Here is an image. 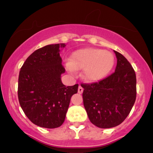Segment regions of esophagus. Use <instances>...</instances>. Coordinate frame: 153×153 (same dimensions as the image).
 <instances>
[{"label":"esophagus","mask_w":153,"mask_h":153,"mask_svg":"<svg viewBox=\"0 0 153 153\" xmlns=\"http://www.w3.org/2000/svg\"><path fill=\"white\" fill-rule=\"evenodd\" d=\"M78 94H81L82 93V91H83V88H82L80 86V85H79L78 86Z\"/></svg>","instance_id":"esophagus-1"}]
</instances>
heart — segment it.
Instances as JSON below:
<instances>
[{
    "label": "heart",
    "instance_id": "b5f03b06",
    "mask_svg": "<svg viewBox=\"0 0 153 153\" xmlns=\"http://www.w3.org/2000/svg\"><path fill=\"white\" fill-rule=\"evenodd\" d=\"M114 64L112 53L99 49L79 50L72 55L69 68L72 71L84 70L82 77L89 82L99 81L111 71Z\"/></svg>",
    "mask_w": 153,
    "mask_h": 153
}]
</instances>
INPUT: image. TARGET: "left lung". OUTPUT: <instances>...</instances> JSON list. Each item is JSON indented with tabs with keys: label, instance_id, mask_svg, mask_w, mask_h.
I'll use <instances>...</instances> for the list:
<instances>
[{
	"label": "left lung",
	"instance_id": "1",
	"mask_svg": "<svg viewBox=\"0 0 153 153\" xmlns=\"http://www.w3.org/2000/svg\"><path fill=\"white\" fill-rule=\"evenodd\" d=\"M117 58L115 72L99 82L81 83L83 105L91 122L107 129L117 127L130 113L137 96L135 72L122 54Z\"/></svg>",
	"mask_w": 153,
	"mask_h": 153
}]
</instances>
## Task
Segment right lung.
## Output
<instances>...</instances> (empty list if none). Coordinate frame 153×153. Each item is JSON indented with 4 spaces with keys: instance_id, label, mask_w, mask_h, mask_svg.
Instances as JSON below:
<instances>
[{
    "instance_id": "right-lung-1",
    "label": "right lung",
    "mask_w": 153,
    "mask_h": 153,
    "mask_svg": "<svg viewBox=\"0 0 153 153\" xmlns=\"http://www.w3.org/2000/svg\"><path fill=\"white\" fill-rule=\"evenodd\" d=\"M65 47L62 43L38 49L28 57L19 72V103L28 119L39 127H60L71 96L78 92V84L66 87L61 80L65 69L59 50Z\"/></svg>"
}]
</instances>
